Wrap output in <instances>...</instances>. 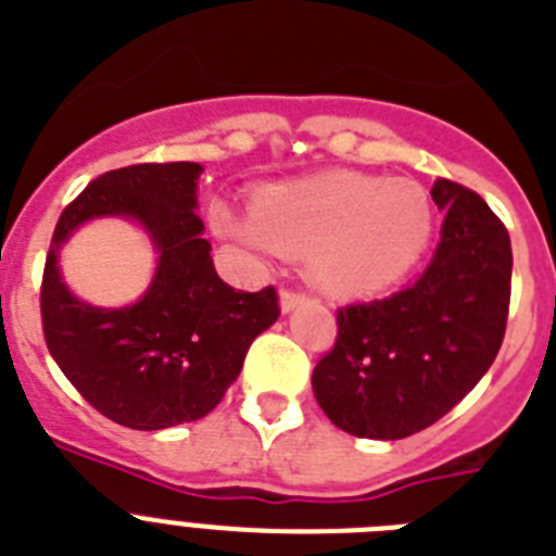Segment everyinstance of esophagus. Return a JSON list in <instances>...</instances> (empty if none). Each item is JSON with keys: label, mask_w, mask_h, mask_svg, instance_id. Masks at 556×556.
<instances>
[{"label": "esophagus", "mask_w": 556, "mask_h": 556, "mask_svg": "<svg viewBox=\"0 0 556 556\" xmlns=\"http://www.w3.org/2000/svg\"><path fill=\"white\" fill-rule=\"evenodd\" d=\"M304 301H309V295L306 292H301V289H281V309L283 312H292L295 306H301Z\"/></svg>", "instance_id": "34e87169"}]
</instances>
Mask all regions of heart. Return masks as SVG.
<instances>
[{
    "label": "heart",
    "instance_id": "obj_1",
    "mask_svg": "<svg viewBox=\"0 0 556 556\" xmlns=\"http://www.w3.org/2000/svg\"><path fill=\"white\" fill-rule=\"evenodd\" d=\"M213 222L252 250L309 258L320 289L355 298L412 273L432 241L434 213L424 187L406 178L324 173L261 190L250 215L215 204Z\"/></svg>",
    "mask_w": 556,
    "mask_h": 556
}]
</instances>
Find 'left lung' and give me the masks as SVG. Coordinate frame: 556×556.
<instances>
[{
	"label": "left lung",
	"instance_id": "8db88e82",
	"mask_svg": "<svg viewBox=\"0 0 556 556\" xmlns=\"http://www.w3.org/2000/svg\"><path fill=\"white\" fill-rule=\"evenodd\" d=\"M440 244L415 283L338 309L312 392L338 429L371 440L424 432L477 387L506 334L508 229L469 187L438 178Z\"/></svg>",
	"mask_w": 556,
	"mask_h": 556
}]
</instances>
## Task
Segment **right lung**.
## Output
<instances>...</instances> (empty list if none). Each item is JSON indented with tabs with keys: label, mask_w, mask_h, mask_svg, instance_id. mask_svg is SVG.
Segmentation results:
<instances>
[{
	"label": "right lung",
	"mask_w": 556,
	"mask_h": 556,
	"mask_svg": "<svg viewBox=\"0 0 556 556\" xmlns=\"http://www.w3.org/2000/svg\"><path fill=\"white\" fill-rule=\"evenodd\" d=\"M201 164H130L93 178L64 206L41 275V329L64 378L96 412L141 432L190 424L222 403L250 343L278 320V292H244L213 267L195 213ZM99 214L136 217L160 269L141 302L99 311L63 287L55 261L73 228Z\"/></svg>",
	"instance_id": "right-lung-1"
}]
</instances>
